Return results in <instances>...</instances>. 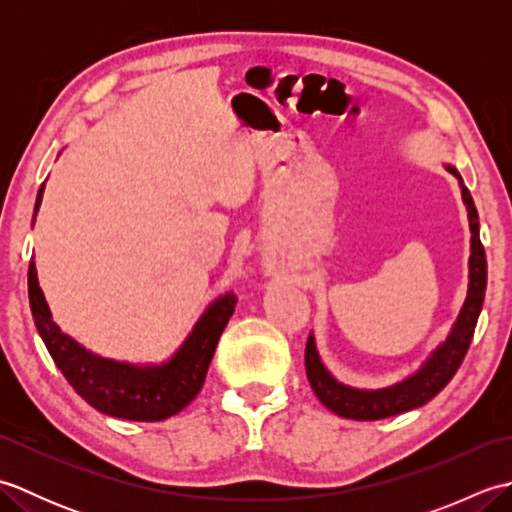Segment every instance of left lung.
Masks as SVG:
<instances>
[{
	"label": "left lung",
	"mask_w": 512,
	"mask_h": 512,
	"mask_svg": "<svg viewBox=\"0 0 512 512\" xmlns=\"http://www.w3.org/2000/svg\"><path fill=\"white\" fill-rule=\"evenodd\" d=\"M444 169L458 178V187L462 193V202L466 206V215H469L471 228L469 288H466L464 306L460 308L458 319L453 321L449 334L444 336V341L436 345V350H431V354L418 365L416 372L396 380V383L376 389L354 387L336 378L321 361L317 339H314V334L310 332L306 343V374L310 380V387L323 405L334 411L336 416L352 420H380L427 405L433 396H438L440 391L447 387L453 374L458 372V367L462 365L466 350H469L486 292V255L480 242V220H477V209L471 193L464 187V180L458 169L453 165H447V162H444Z\"/></svg>",
	"instance_id": "8db88e82"
}]
</instances>
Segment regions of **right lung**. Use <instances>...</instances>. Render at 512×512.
<instances>
[{"label":"right lung","mask_w":512,"mask_h":512,"mask_svg":"<svg viewBox=\"0 0 512 512\" xmlns=\"http://www.w3.org/2000/svg\"><path fill=\"white\" fill-rule=\"evenodd\" d=\"M43 191L46 182L37 193L35 217ZM28 299L39 336L76 394L105 416L136 422L167 420L200 394L217 341L235 310L233 292H224L202 310L178 350L165 361L129 363L88 350L52 321L35 262L28 268Z\"/></svg>","instance_id":"1"}]
</instances>
